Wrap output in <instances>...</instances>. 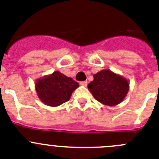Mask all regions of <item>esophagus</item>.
Segmentation results:
<instances>
[{"label": "esophagus", "mask_w": 159, "mask_h": 159, "mask_svg": "<svg viewBox=\"0 0 159 159\" xmlns=\"http://www.w3.org/2000/svg\"><path fill=\"white\" fill-rule=\"evenodd\" d=\"M80 85H82V86H86V85H87V81H81V82H80Z\"/></svg>", "instance_id": "esophagus-1"}]
</instances>
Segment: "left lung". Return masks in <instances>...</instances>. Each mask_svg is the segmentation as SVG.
Masks as SVG:
<instances>
[{"label": "left lung", "instance_id": "obj_1", "mask_svg": "<svg viewBox=\"0 0 159 159\" xmlns=\"http://www.w3.org/2000/svg\"><path fill=\"white\" fill-rule=\"evenodd\" d=\"M93 98L105 106H114L121 103L127 95L129 83L126 78L110 70H102L93 75L88 85Z\"/></svg>", "mask_w": 159, "mask_h": 159}]
</instances>
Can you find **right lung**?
Listing matches in <instances>:
<instances>
[{
  "instance_id": "add662e5",
  "label": "right lung",
  "mask_w": 159,
  "mask_h": 159,
  "mask_svg": "<svg viewBox=\"0 0 159 159\" xmlns=\"http://www.w3.org/2000/svg\"><path fill=\"white\" fill-rule=\"evenodd\" d=\"M79 84L59 71L36 80L35 89L40 100L49 106H58L68 102Z\"/></svg>"
}]
</instances>
